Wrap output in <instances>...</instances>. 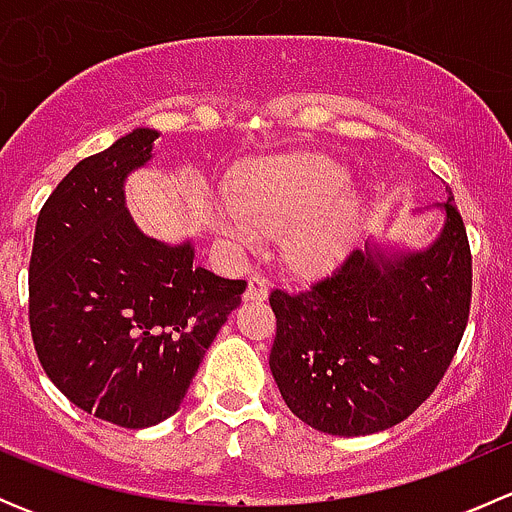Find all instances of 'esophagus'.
Wrapping results in <instances>:
<instances>
[{"mask_svg":"<svg viewBox=\"0 0 512 512\" xmlns=\"http://www.w3.org/2000/svg\"><path fill=\"white\" fill-rule=\"evenodd\" d=\"M267 287H270V282H267L265 275H252L250 282H247L245 299H252V302H260V299L267 297Z\"/></svg>","mask_w":512,"mask_h":512,"instance_id":"esophagus-1","label":"esophagus"}]
</instances>
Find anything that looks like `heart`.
Returning <instances> with one entry per match:
<instances>
[{
  "label": "heart",
  "instance_id": "1",
  "mask_svg": "<svg viewBox=\"0 0 512 512\" xmlns=\"http://www.w3.org/2000/svg\"><path fill=\"white\" fill-rule=\"evenodd\" d=\"M349 185L344 165L317 153L257 163L235 193L213 205V225L232 245H255L265 232L287 230L285 247L299 265L339 255L352 235L354 203L342 198Z\"/></svg>",
  "mask_w": 512,
  "mask_h": 512
}]
</instances>
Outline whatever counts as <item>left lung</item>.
<instances>
[{"label":"left lung","instance_id":"8db88e82","mask_svg":"<svg viewBox=\"0 0 512 512\" xmlns=\"http://www.w3.org/2000/svg\"><path fill=\"white\" fill-rule=\"evenodd\" d=\"M443 210L446 225L426 250H352L302 292L272 289L270 369L307 426L366 436L409 418L436 391L466 332L473 292L471 245L453 195Z\"/></svg>","mask_w":512,"mask_h":512}]
</instances>
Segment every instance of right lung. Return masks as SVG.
Listing matches in <instances>:
<instances>
[{
	"label": "right lung",
	"mask_w": 512,
	"mask_h": 512,
	"mask_svg": "<svg viewBox=\"0 0 512 512\" xmlns=\"http://www.w3.org/2000/svg\"><path fill=\"white\" fill-rule=\"evenodd\" d=\"M136 128L74 165L36 218L29 327L56 389L86 414L123 428L178 411L245 280L193 265L190 242L146 237L123 205V180L151 160Z\"/></svg>",
	"instance_id": "1"
}]
</instances>
